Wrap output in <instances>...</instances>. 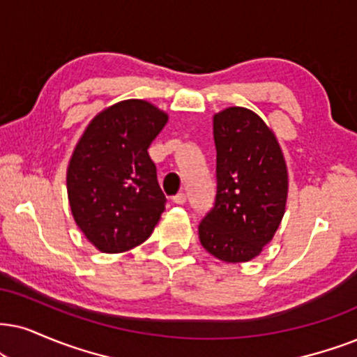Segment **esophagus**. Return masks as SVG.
Listing matches in <instances>:
<instances>
[{
  "mask_svg": "<svg viewBox=\"0 0 357 357\" xmlns=\"http://www.w3.org/2000/svg\"><path fill=\"white\" fill-rule=\"evenodd\" d=\"M173 202L174 204H184L186 202V194L184 192H178L176 196L173 197Z\"/></svg>",
  "mask_w": 357,
  "mask_h": 357,
  "instance_id": "esophagus-1",
  "label": "esophagus"
}]
</instances>
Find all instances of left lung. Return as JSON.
<instances>
[{"label":"left lung","mask_w":357,"mask_h":357,"mask_svg":"<svg viewBox=\"0 0 357 357\" xmlns=\"http://www.w3.org/2000/svg\"><path fill=\"white\" fill-rule=\"evenodd\" d=\"M214 207L199 224L201 245L227 264L249 261L285 214L288 171L282 148L255 112L229 107L214 115Z\"/></svg>","instance_id":"1"}]
</instances>
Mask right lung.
<instances>
[{
    "mask_svg": "<svg viewBox=\"0 0 357 357\" xmlns=\"http://www.w3.org/2000/svg\"><path fill=\"white\" fill-rule=\"evenodd\" d=\"M168 115L130 98L90 121L67 168V196L84 236L100 252L120 254L151 236L166 197L148 155Z\"/></svg>",
    "mask_w": 357,
    "mask_h": 357,
    "instance_id": "add662e5",
    "label": "right lung"
}]
</instances>
